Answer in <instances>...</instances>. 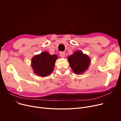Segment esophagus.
Masks as SVG:
<instances>
[{"label": "esophagus", "instance_id": "1", "mask_svg": "<svg viewBox=\"0 0 121 121\" xmlns=\"http://www.w3.org/2000/svg\"><path fill=\"white\" fill-rule=\"evenodd\" d=\"M60 55L62 58H64V57L65 56V52H60Z\"/></svg>", "mask_w": 121, "mask_h": 121}]
</instances>
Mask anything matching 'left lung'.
I'll return each mask as SVG.
<instances>
[{"label": "left lung", "mask_w": 121, "mask_h": 121, "mask_svg": "<svg viewBox=\"0 0 121 121\" xmlns=\"http://www.w3.org/2000/svg\"><path fill=\"white\" fill-rule=\"evenodd\" d=\"M68 60L73 72L75 74H81L85 72L89 66L90 59L81 51H77L69 56Z\"/></svg>", "instance_id": "1"}]
</instances>
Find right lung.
<instances>
[{"label":"right lung","instance_id":"add662e5","mask_svg":"<svg viewBox=\"0 0 121 121\" xmlns=\"http://www.w3.org/2000/svg\"><path fill=\"white\" fill-rule=\"evenodd\" d=\"M57 55H50L47 52L34 56L31 61V65L34 73L41 77L49 75L53 71Z\"/></svg>","mask_w":121,"mask_h":121}]
</instances>
